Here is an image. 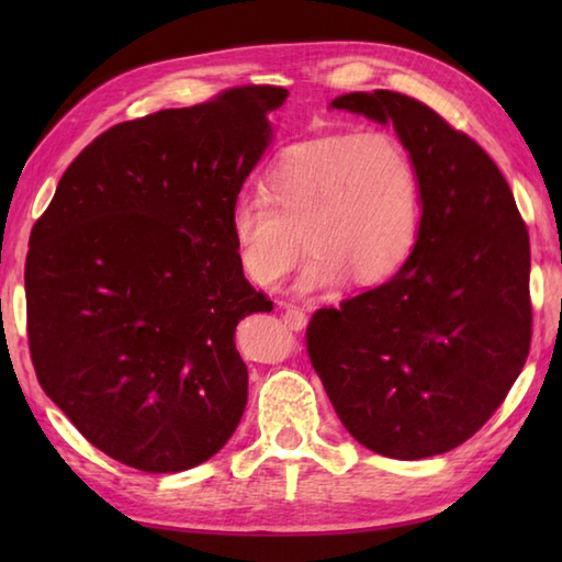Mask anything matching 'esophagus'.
<instances>
[{
    "instance_id": "1",
    "label": "esophagus",
    "mask_w": 562,
    "mask_h": 562,
    "mask_svg": "<svg viewBox=\"0 0 562 562\" xmlns=\"http://www.w3.org/2000/svg\"><path fill=\"white\" fill-rule=\"evenodd\" d=\"M282 318H284V324H288L292 330H302V328H306V314L302 312L300 306L282 304Z\"/></svg>"
}]
</instances>
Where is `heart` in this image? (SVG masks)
<instances>
[{"mask_svg": "<svg viewBox=\"0 0 562 562\" xmlns=\"http://www.w3.org/2000/svg\"><path fill=\"white\" fill-rule=\"evenodd\" d=\"M420 212L408 149L391 133L367 130L284 149L260 193L236 198L229 226L241 272L266 292L280 288L306 248L296 290L308 294L345 278L357 288L391 280L417 244Z\"/></svg>", "mask_w": 562, "mask_h": 562, "instance_id": "heart-1", "label": "heart"}]
</instances>
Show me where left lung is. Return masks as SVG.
Here are the masks:
<instances>
[{"label": "left lung", "instance_id": "8db88e82", "mask_svg": "<svg viewBox=\"0 0 562 562\" xmlns=\"http://www.w3.org/2000/svg\"><path fill=\"white\" fill-rule=\"evenodd\" d=\"M330 105L393 123L420 176L423 217L389 282L312 316L308 360L360 445L435 457L491 420L529 357L527 224L485 149L429 105L386 89Z\"/></svg>", "mask_w": 562, "mask_h": 562}]
</instances>
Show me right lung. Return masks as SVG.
Returning a JSON list of instances; mask_svg holds the SVG:
<instances>
[{"label": "right lung", "instance_id": "add662e5", "mask_svg": "<svg viewBox=\"0 0 562 562\" xmlns=\"http://www.w3.org/2000/svg\"><path fill=\"white\" fill-rule=\"evenodd\" d=\"M284 99L248 83L113 125L33 224L35 376L93 447L137 471L193 469L244 415L234 330L272 302L244 278L229 214Z\"/></svg>", "mask_w": 562, "mask_h": 562}]
</instances>
